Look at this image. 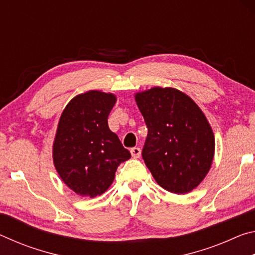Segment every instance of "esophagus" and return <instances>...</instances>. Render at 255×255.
Instances as JSON below:
<instances>
[{"label": "esophagus", "mask_w": 255, "mask_h": 255, "mask_svg": "<svg viewBox=\"0 0 255 255\" xmlns=\"http://www.w3.org/2000/svg\"><path fill=\"white\" fill-rule=\"evenodd\" d=\"M130 153H131V156L133 157V158H138L140 156V148H138V147H133V148H131L130 149Z\"/></svg>", "instance_id": "1"}]
</instances>
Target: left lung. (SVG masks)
Returning <instances> with one entry per match:
<instances>
[{"label":"left lung","instance_id":"1","mask_svg":"<svg viewBox=\"0 0 255 255\" xmlns=\"http://www.w3.org/2000/svg\"><path fill=\"white\" fill-rule=\"evenodd\" d=\"M148 128L143 158L163 189L184 195L197 188L211 167L215 136L197 103L174 88H154L135 94Z\"/></svg>","mask_w":255,"mask_h":255}]
</instances>
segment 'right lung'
Here are the masks:
<instances>
[{"label":"right lung","mask_w":255,"mask_h":255,"mask_svg":"<svg viewBox=\"0 0 255 255\" xmlns=\"http://www.w3.org/2000/svg\"><path fill=\"white\" fill-rule=\"evenodd\" d=\"M117 97L91 90L77 94L60 115L53 161L60 179L76 195L94 198L106 192L120 163L130 158L108 126Z\"/></svg>","instance_id":"1"}]
</instances>
